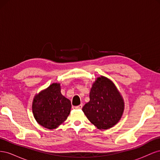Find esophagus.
<instances>
[{"label":"esophagus","instance_id":"34e87169","mask_svg":"<svg viewBox=\"0 0 160 160\" xmlns=\"http://www.w3.org/2000/svg\"><path fill=\"white\" fill-rule=\"evenodd\" d=\"M82 108H83V105H78V106H76V107L75 108L76 109H82Z\"/></svg>","mask_w":160,"mask_h":160}]
</instances>
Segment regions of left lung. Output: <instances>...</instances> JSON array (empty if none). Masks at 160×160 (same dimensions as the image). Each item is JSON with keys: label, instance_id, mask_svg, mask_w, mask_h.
Returning a JSON list of instances; mask_svg holds the SVG:
<instances>
[{"label": "left lung", "instance_id": "obj_1", "mask_svg": "<svg viewBox=\"0 0 160 160\" xmlns=\"http://www.w3.org/2000/svg\"><path fill=\"white\" fill-rule=\"evenodd\" d=\"M125 108L124 100L113 82L100 76L93 83L89 101L82 111L97 128L103 130L113 127L122 118Z\"/></svg>", "mask_w": 160, "mask_h": 160}]
</instances>
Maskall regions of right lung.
<instances>
[{
  "instance_id": "right-lung-1",
  "label": "right lung",
  "mask_w": 160,
  "mask_h": 160,
  "mask_svg": "<svg viewBox=\"0 0 160 160\" xmlns=\"http://www.w3.org/2000/svg\"><path fill=\"white\" fill-rule=\"evenodd\" d=\"M71 103L61 93V84L53 83L34 97L32 103L33 116L37 122L49 129L57 128L67 120Z\"/></svg>"
}]
</instances>
